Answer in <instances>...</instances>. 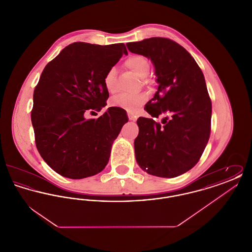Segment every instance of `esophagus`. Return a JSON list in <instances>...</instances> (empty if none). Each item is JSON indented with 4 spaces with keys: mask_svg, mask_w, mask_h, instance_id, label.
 Instances as JSON below:
<instances>
[{
    "mask_svg": "<svg viewBox=\"0 0 252 252\" xmlns=\"http://www.w3.org/2000/svg\"><path fill=\"white\" fill-rule=\"evenodd\" d=\"M128 115V119L130 121H135L136 120V116H134L133 114H130V113H128L127 114Z\"/></svg>",
    "mask_w": 252,
    "mask_h": 252,
    "instance_id": "1",
    "label": "esophagus"
}]
</instances>
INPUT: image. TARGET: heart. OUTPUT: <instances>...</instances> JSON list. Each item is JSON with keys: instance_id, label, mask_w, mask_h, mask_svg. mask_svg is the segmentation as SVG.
<instances>
[{"instance_id": "b5f03b06", "label": "heart", "mask_w": 252, "mask_h": 252, "mask_svg": "<svg viewBox=\"0 0 252 252\" xmlns=\"http://www.w3.org/2000/svg\"><path fill=\"white\" fill-rule=\"evenodd\" d=\"M127 69L134 72L141 79L147 77L150 72V63L148 60L141 55H134L125 61ZM104 85L109 94H114L117 91V80L115 69L108 70L104 77ZM145 96L143 94H118L110 99V106L125 109L130 113L137 112L145 103Z\"/></svg>"}]
</instances>
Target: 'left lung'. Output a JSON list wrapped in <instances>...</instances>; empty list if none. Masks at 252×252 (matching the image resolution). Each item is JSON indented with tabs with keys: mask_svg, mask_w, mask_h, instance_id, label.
Masks as SVG:
<instances>
[{
	"mask_svg": "<svg viewBox=\"0 0 252 252\" xmlns=\"http://www.w3.org/2000/svg\"><path fill=\"white\" fill-rule=\"evenodd\" d=\"M126 47L155 67L158 91L144 109L154 118L170 114L161 120L163 125L138 119L136 160L149 175L178 177L197 163L210 138L212 102L203 72L185 49L169 38H145Z\"/></svg>",
	"mask_w": 252,
	"mask_h": 252,
	"instance_id": "obj_1",
	"label": "left lung"
}]
</instances>
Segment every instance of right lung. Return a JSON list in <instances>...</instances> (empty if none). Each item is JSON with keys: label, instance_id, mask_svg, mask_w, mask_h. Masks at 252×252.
I'll return each instance as SVG.
<instances>
[{"label": "right lung", "instance_id": "obj_1", "mask_svg": "<svg viewBox=\"0 0 252 252\" xmlns=\"http://www.w3.org/2000/svg\"><path fill=\"white\" fill-rule=\"evenodd\" d=\"M127 51L124 43L74 42L49 62L34 92L31 114L40 156L65 178L94 176L108 164L111 146L127 123L117 108L86 120L87 109H101L108 92L104 77Z\"/></svg>", "mask_w": 252, "mask_h": 252}]
</instances>
